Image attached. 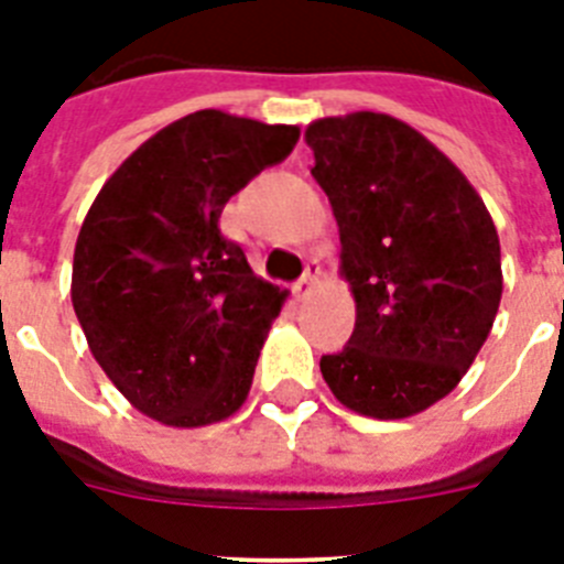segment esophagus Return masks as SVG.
I'll return each instance as SVG.
<instances>
[{
    "label": "esophagus",
    "instance_id": "1",
    "mask_svg": "<svg viewBox=\"0 0 564 564\" xmlns=\"http://www.w3.org/2000/svg\"><path fill=\"white\" fill-rule=\"evenodd\" d=\"M318 276H322V265H318L316 259H311V262L305 265V273H302V279L296 282V291L299 293L313 291V288L318 285Z\"/></svg>",
    "mask_w": 564,
    "mask_h": 564
}]
</instances>
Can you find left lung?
Here are the masks:
<instances>
[{
  "instance_id": "1",
  "label": "left lung",
  "mask_w": 564,
  "mask_h": 564,
  "mask_svg": "<svg viewBox=\"0 0 564 564\" xmlns=\"http://www.w3.org/2000/svg\"><path fill=\"white\" fill-rule=\"evenodd\" d=\"M305 141L356 296V330L322 356V376L358 415H417L455 390L495 325V220L466 174L392 115L322 118Z\"/></svg>"
}]
</instances>
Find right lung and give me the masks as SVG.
I'll list each match as a JSON object with an SVG mask.
<instances>
[{
  "mask_svg": "<svg viewBox=\"0 0 564 564\" xmlns=\"http://www.w3.org/2000/svg\"><path fill=\"white\" fill-rule=\"evenodd\" d=\"M299 129L200 109L134 149L78 231L73 307L89 350L134 410L208 426L246 403L288 291L259 279L220 214Z\"/></svg>",
  "mask_w": 564,
  "mask_h": 564,
  "instance_id": "right-lung-1",
  "label": "right lung"
}]
</instances>
